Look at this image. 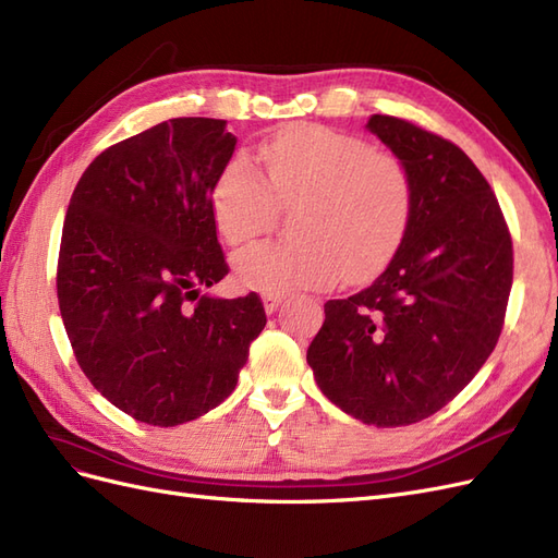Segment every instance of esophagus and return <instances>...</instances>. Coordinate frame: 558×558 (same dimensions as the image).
Instances as JSON below:
<instances>
[{
  "mask_svg": "<svg viewBox=\"0 0 558 558\" xmlns=\"http://www.w3.org/2000/svg\"><path fill=\"white\" fill-rule=\"evenodd\" d=\"M281 302H283V293H263V305H265V312L269 314H272Z\"/></svg>",
  "mask_w": 558,
  "mask_h": 558,
  "instance_id": "34e87169",
  "label": "esophagus"
}]
</instances>
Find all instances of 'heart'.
<instances>
[{
    "mask_svg": "<svg viewBox=\"0 0 558 558\" xmlns=\"http://www.w3.org/2000/svg\"><path fill=\"white\" fill-rule=\"evenodd\" d=\"M263 174L234 156L211 185L216 230L246 246L293 209L291 242L246 248L234 275L248 289L286 293L365 281L391 263L408 232L414 185L402 158L324 125H291L267 140Z\"/></svg>",
    "mask_w": 558,
    "mask_h": 558,
    "instance_id": "1",
    "label": "heart"
}]
</instances>
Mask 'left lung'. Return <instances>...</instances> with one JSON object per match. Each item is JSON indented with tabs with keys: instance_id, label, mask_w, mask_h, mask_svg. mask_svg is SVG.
<instances>
[{
	"instance_id": "obj_1",
	"label": "left lung",
	"mask_w": 558,
	"mask_h": 558,
	"mask_svg": "<svg viewBox=\"0 0 558 558\" xmlns=\"http://www.w3.org/2000/svg\"><path fill=\"white\" fill-rule=\"evenodd\" d=\"M367 130L408 165L412 218L373 286L326 302L307 363L342 412L396 428L442 410L492 356L514 256L492 185L459 146L396 116Z\"/></svg>"
}]
</instances>
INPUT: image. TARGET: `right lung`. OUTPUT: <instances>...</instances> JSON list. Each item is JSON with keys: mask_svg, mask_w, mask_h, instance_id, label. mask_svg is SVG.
Listing matches in <instances>:
<instances>
[{"mask_svg": "<svg viewBox=\"0 0 558 558\" xmlns=\"http://www.w3.org/2000/svg\"><path fill=\"white\" fill-rule=\"evenodd\" d=\"M238 137L172 118L102 150L64 216L58 302L83 375L118 410L170 428L221 404L267 324L258 293L209 298L228 275L211 185Z\"/></svg>", "mask_w": 558, "mask_h": 558, "instance_id": "right-lung-1", "label": "right lung"}]
</instances>
